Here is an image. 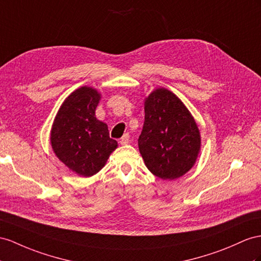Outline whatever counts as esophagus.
Segmentation results:
<instances>
[{
	"label": "esophagus",
	"mask_w": 261,
	"mask_h": 261,
	"mask_svg": "<svg viewBox=\"0 0 261 261\" xmlns=\"http://www.w3.org/2000/svg\"><path fill=\"white\" fill-rule=\"evenodd\" d=\"M129 141H130L129 133H125V135H123V137L121 138V140H120V143H121L122 145H125V144L129 143Z\"/></svg>",
	"instance_id": "34e87169"
}]
</instances>
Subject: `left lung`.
Returning <instances> with one entry per match:
<instances>
[{
  "label": "left lung",
  "instance_id": "8db88e82",
  "mask_svg": "<svg viewBox=\"0 0 261 261\" xmlns=\"http://www.w3.org/2000/svg\"><path fill=\"white\" fill-rule=\"evenodd\" d=\"M144 113L138 144L146 168L162 179L183 176L195 164L200 150L194 118L181 99L165 88L145 98Z\"/></svg>",
  "mask_w": 261,
  "mask_h": 261
}]
</instances>
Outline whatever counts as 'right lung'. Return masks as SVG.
<instances>
[{"label": "right lung", "mask_w": 261, "mask_h": 261, "mask_svg": "<svg viewBox=\"0 0 261 261\" xmlns=\"http://www.w3.org/2000/svg\"><path fill=\"white\" fill-rule=\"evenodd\" d=\"M100 98L97 89L80 87L65 99L51 126L53 151L80 176L98 173L118 146L109 137L108 125L96 118Z\"/></svg>", "instance_id": "obj_1"}]
</instances>
